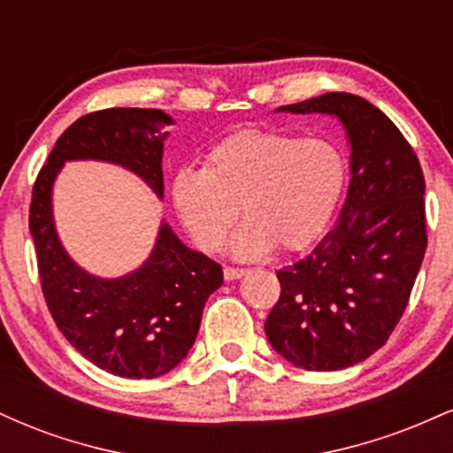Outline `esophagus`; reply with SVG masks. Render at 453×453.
<instances>
[{"label": "esophagus", "mask_w": 453, "mask_h": 453, "mask_svg": "<svg viewBox=\"0 0 453 453\" xmlns=\"http://www.w3.org/2000/svg\"><path fill=\"white\" fill-rule=\"evenodd\" d=\"M244 274H247V270L244 268H232V266L223 268V277H226V280H236L244 277Z\"/></svg>", "instance_id": "34e87169"}]
</instances>
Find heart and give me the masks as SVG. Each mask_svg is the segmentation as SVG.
<instances>
[{
    "instance_id": "b5f03b06",
    "label": "heart",
    "mask_w": 453,
    "mask_h": 453,
    "mask_svg": "<svg viewBox=\"0 0 453 453\" xmlns=\"http://www.w3.org/2000/svg\"><path fill=\"white\" fill-rule=\"evenodd\" d=\"M347 176L345 155L324 138L242 129L217 142L202 170H180L173 202L204 251L226 247L238 206L244 226L234 238L238 259L311 247L334 215Z\"/></svg>"
}]
</instances>
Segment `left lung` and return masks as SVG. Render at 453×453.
I'll list each match as a JSON object with an SVG mask.
<instances>
[{
    "label": "left lung",
    "instance_id": "left-lung-1",
    "mask_svg": "<svg viewBox=\"0 0 453 453\" xmlns=\"http://www.w3.org/2000/svg\"><path fill=\"white\" fill-rule=\"evenodd\" d=\"M279 111L334 114L351 180L334 227L277 273L280 296L264 327L294 366L341 371L386 345L407 309L428 244L424 173L400 129L360 96L324 93Z\"/></svg>",
    "mask_w": 453,
    "mask_h": 453
}]
</instances>
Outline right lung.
Instances as JSON below:
<instances>
[{
	"mask_svg": "<svg viewBox=\"0 0 453 453\" xmlns=\"http://www.w3.org/2000/svg\"><path fill=\"white\" fill-rule=\"evenodd\" d=\"M157 108H106L61 134L35 179L29 232L42 294L57 327L78 353L111 375L153 379L185 360L202 311L223 273L217 262L179 241L161 221L147 262L119 279H100L65 253L53 221V183L65 161H108L138 174L164 197V140L170 126Z\"/></svg>",
	"mask_w": 453,
	"mask_h": 453,
	"instance_id": "add662e5",
	"label": "right lung"
}]
</instances>
